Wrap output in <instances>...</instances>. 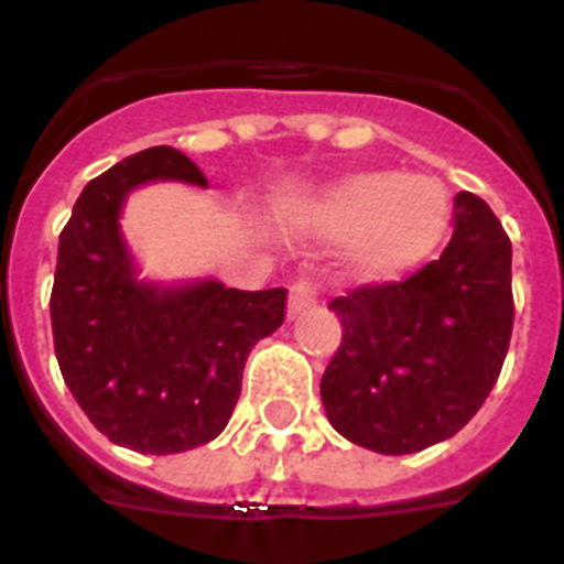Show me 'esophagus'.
Wrapping results in <instances>:
<instances>
[{
    "mask_svg": "<svg viewBox=\"0 0 564 564\" xmlns=\"http://www.w3.org/2000/svg\"><path fill=\"white\" fill-rule=\"evenodd\" d=\"M318 299V286L313 281H295L290 290V318L301 316L304 310H310Z\"/></svg>",
    "mask_w": 564,
    "mask_h": 564,
    "instance_id": "obj_1",
    "label": "esophagus"
}]
</instances>
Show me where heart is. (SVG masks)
<instances>
[{
	"instance_id": "b5f03b06",
	"label": "heart",
	"mask_w": 564,
	"mask_h": 564,
	"mask_svg": "<svg viewBox=\"0 0 564 564\" xmlns=\"http://www.w3.org/2000/svg\"><path fill=\"white\" fill-rule=\"evenodd\" d=\"M301 221L325 239H348V260L362 278H398L442 242L451 195L427 175L351 172L327 184Z\"/></svg>"
}]
</instances>
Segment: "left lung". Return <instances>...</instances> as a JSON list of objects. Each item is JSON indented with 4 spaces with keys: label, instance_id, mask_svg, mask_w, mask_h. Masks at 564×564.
<instances>
[{
    "label": "left lung",
    "instance_id": "obj_1",
    "mask_svg": "<svg viewBox=\"0 0 564 564\" xmlns=\"http://www.w3.org/2000/svg\"><path fill=\"white\" fill-rule=\"evenodd\" d=\"M327 307L343 322L322 377L330 424L377 454H415L459 433L498 383L516 318L512 242L489 204L459 193L438 260Z\"/></svg>",
    "mask_w": 564,
    "mask_h": 564
}]
</instances>
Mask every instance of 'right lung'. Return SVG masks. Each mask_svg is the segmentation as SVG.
Segmentation results:
<instances>
[{"instance_id": "1", "label": "right lung", "mask_w": 564, "mask_h": 564, "mask_svg": "<svg viewBox=\"0 0 564 564\" xmlns=\"http://www.w3.org/2000/svg\"><path fill=\"white\" fill-rule=\"evenodd\" d=\"M149 181L207 187L202 170L170 145L93 178L61 230L48 310L57 366L84 415L113 445L161 456L225 430L248 354L283 325L286 290L137 281L119 210Z\"/></svg>"}]
</instances>
